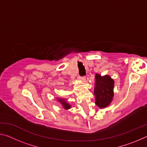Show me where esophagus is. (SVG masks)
<instances>
[{"mask_svg":"<svg viewBox=\"0 0 147 147\" xmlns=\"http://www.w3.org/2000/svg\"><path fill=\"white\" fill-rule=\"evenodd\" d=\"M78 79H79V80H80L81 82H85L86 80L84 76H78Z\"/></svg>","mask_w":147,"mask_h":147,"instance_id":"esophagus-1","label":"esophagus"}]
</instances>
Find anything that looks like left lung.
<instances>
[{
	"label": "left lung",
	"mask_w": 147,
	"mask_h": 147,
	"mask_svg": "<svg viewBox=\"0 0 147 147\" xmlns=\"http://www.w3.org/2000/svg\"><path fill=\"white\" fill-rule=\"evenodd\" d=\"M114 81L109 75L102 76L95 74V87L94 94L95 104L99 108H104L109 105L113 97Z\"/></svg>",
	"instance_id": "1"
}]
</instances>
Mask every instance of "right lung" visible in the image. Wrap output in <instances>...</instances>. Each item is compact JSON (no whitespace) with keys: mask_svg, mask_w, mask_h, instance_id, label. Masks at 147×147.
<instances>
[{"mask_svg":"<svg viewBox=\"0 0 147 147\" xmlns=\"http://www.w3.org/2000/svg\"><path fill=\"white\" fill-rule=\"evenodd\" d=\"M58 100L60 102L62 105H63L64 109H68L71 108V106L70 104H68L67 102L65 101V99H62V98H58Z\"/></svg>","mask_w":147,"mask_h":147,"instance_id":"right-lung-1","label":"right lung"}]
</instances>
